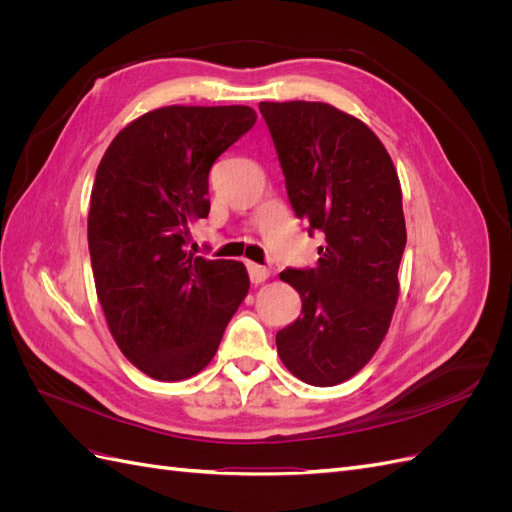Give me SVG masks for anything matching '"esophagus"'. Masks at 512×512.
I'll return each mask as SVG.
<instances>
[{"label":"esophagus","instance_id":"1","mask_svg":"<svg viewBox=\"0 0 512 512\" xmlns=\"http://www.w3.org/2000/svg\"><path fill=\"white\" fill-rule=\"evenodd\" d=\"M247 273H250L252 284H262L271 277V271L267 267H260L256 262H247Z\"/></svg>","mask_w":512,"mask_h":512}]
</instances>
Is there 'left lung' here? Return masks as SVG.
Segmentation results:
<instances>
[{
	"instance_id": "1",
	"label": "left lung",
	"mask_w": 512,
	"mask_h": 512,
	"mask_svg": "<svg viewBox=\"0 0 512 512\" xmlns=\"http://www.w3.org/2000/svg\"><path fill=\"white\" fill-rule=\"evenodd\" d=\"M290 205L322 230L318 265L286 269L301 316L275 335L292 376L346 382L369 363L391 327L406 247L401 183L389 151L361 119L324 102H260Z\"/></svg>"
}]
</instances>
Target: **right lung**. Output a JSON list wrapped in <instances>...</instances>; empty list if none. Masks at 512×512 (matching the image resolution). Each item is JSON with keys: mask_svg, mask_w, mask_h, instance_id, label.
I'll return each instance as SVG.
<instances>
[{"mask_svg": "<svg viewBox=\"0 0 512 512\" xmlns=\"http://www.w3.org/2000/svg\"><path fill=\"white\" fill-rule=\"evenodd\" d=\"M256 123L250 106H162L108 145L87 241L102 312L126 359L153 380L203 371L250 290L239 260L188 250L209 215V170Z\"/></svg>", "mask_w": 512, "mask_h": 512, "instance_id": "1", "label": "right lung"}]
</instances>
